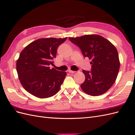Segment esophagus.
<instances>
[{
    "mask_svg": "<svg viewBox=\"0 0 135 135\" xmlns=\"http://www.w3.org/2000/svg\"><path fill=\"white\" fill-rule=\"evenodd\" d=\"M68 73H73V74H74V73H75V71H73V70H68Z\"/></svg>",
    "mask_w": 135,
    "mask_h": 135,
    "instance_id": "34e87169",
    "label": "esophagus"
}]
</instances>
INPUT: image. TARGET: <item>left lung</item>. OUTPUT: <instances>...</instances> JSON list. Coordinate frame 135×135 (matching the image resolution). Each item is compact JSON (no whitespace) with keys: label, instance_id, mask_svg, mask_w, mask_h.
<instances>
[{"label":"left lung","instance_id":"1","mask_svg":"<svg viewBox=\"0 0 135 135\" xmlns=\"http://www.w3.org/2000/svg\"><path fill=\"white\" fill-rule=\"evenodd\" d=\"M69 39L80 48L83 56L91 60V71H82L85 75V82L81 85L82 90L93 96L104 94L118 76L120 62L117 49L99 35L70 37Z\"/></svg>","mask_w":135,"mask_h":135}]
</instances>
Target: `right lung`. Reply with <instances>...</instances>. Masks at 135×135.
<instances>
[{"label":"right lung","instance_id":"obj_1","mask_svg":"<svg viewBox=\"0 0 135 135\" xmlns=\"http://www.w3.org/2000/svg\"><path fill=\"white\" fill-rule=\"evenodd\" d=\"M67 38H41L22 50L16 69L20 81L28 92L45 99L59 91L67 73L50 69L49 65L53 64L51 60L56 58L59 46Z\"/></svg>","mask_w":135,"mask_h":135}]
</instances>
